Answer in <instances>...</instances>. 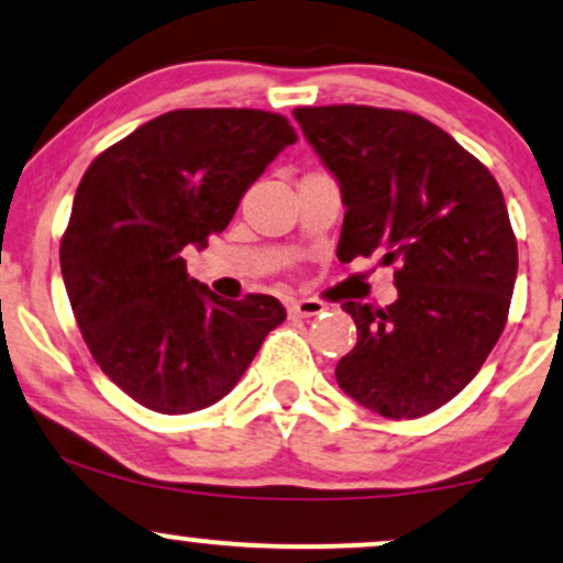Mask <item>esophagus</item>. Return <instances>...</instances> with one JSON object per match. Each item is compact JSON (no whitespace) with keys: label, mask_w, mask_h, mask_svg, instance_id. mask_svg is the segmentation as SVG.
Here are the masks:
<instances>
[{"label":"esophagus","mask_w":563,"mask_h":563,"mask_svg":"<svg viewBox=\"0 0 563 563\" xmlns=\"http://www.w3.org/2000/svg\"><path fill=\"white\" fill-rule=\"evenodd\" d=\"M322 309H325V303L318 299H296L288 303L290 318H314V314H320Z\"/></svg>","instance_id":"obj_1"}]
</instances>
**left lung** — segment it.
<instances>
[{
    "label": "left lung",
    "instance_id": "8db88e82",
    "mask_svg": "<svg viewBox=\"0 0 563 563\" xmlns=\"http://www.w3.org/2000/svg\"><path fill=\"white\" fill-rule=\"evenodd\" d=\"M341 185L339 260L397 264L389 307L344 301L357 344L335 365L354 402L421 418L466 389L508 320L519 251L500 185L423 115L371 106L296 108Z\"/></svg>",
    "mask_w": 563,
    "mask_h": 563
}]
</instances>
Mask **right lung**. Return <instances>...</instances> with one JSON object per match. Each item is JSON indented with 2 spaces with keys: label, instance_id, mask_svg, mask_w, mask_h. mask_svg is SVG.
I'll return each instance as SVG.
<instances>
[{
  "label": "right lung",
  "instance_id": "right-lung-1",
  "mask_svg": "<svg viewBox=\"0 0 563 563\" xmlns=\"http://www.w3.org/2000/svg\"><path fill=\"white\" fill-rule=\"evenodd\" d=\"M296 132L254 108H185L102 151L76 187L60 241L74 318L100 371L147 410L219 402L286 320L275 296L219 299L187 275L243 192Z\"/></svg>",
  "mask_w": 563,
  "mask_h": 563
}]
</instances>
